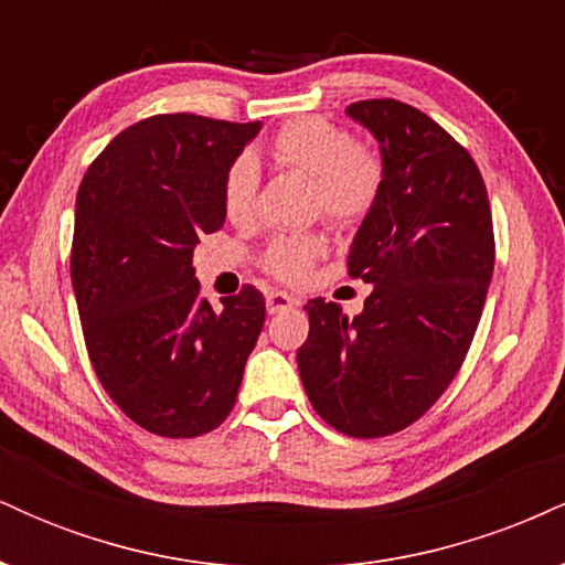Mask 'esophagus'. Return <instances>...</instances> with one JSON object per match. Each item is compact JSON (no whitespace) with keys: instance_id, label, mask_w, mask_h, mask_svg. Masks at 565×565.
Listing matches in <instances>:
<instances>
[{"instance_id":"34e87169","label":"esophagus","mask_w":565,"mask_h":565,"mask_svg":"<svg viewBox=\"0 0 565 565\" xmlns=\"http://www.w3.org/2000/svg\"><path fill=\"white\" fill-rule=\"evenodd\" d=\"M265 302H268V313H278V310L295 308V305H297L295 297L287 295V291H268Z\"/></svg>"}]
</instances>
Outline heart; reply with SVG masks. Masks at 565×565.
Instances as JSON below:
<instances>
[{"instance_id":"heart-1","label":"heart","mask_w":565,"mask_h":565,"mask_svg":"<svg viewBox=\"0 0 565 565\" xmlns=\"http://www.w3.org/2000/svg\"><path fill=\"white\" fill-rule=\"evenodd\" d=\"M270 157L284 170L313 183V210L334 225H359L380 204L387 180V161L377 142L355 138L327 119H295L270 140ZM223 212L233 225H246L255 215L257 164L236 157L220 188ZM327 252L321 233H287L265 246L263 268L278 281L300 284Z\"/></svg>"}]
</instances>
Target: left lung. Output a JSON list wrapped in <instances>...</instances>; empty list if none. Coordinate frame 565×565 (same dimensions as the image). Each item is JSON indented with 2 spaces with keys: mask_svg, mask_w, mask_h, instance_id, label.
Instances as JSON below:
<instances>
[{
  "mask_svg": "<svg viewBox=\"0 0 565 565\" xmlns=\"http://www.w3.org/2000/svg\"><path fill=\"white\" fill-rule=\"evenodd\" d=\"M387 161L380 204L361 223L348 276L374 284L355 319L308 300L300 380L319 417L350 438L414 425L462 369L494 274L483 174L438 121L393 97L350 103Z\"/></svg>",
  "mask_w": 565,
  "mask_h": 565,
  "instance_id": "left-lung-1",
  "label": "left lung"
}]
</instances>
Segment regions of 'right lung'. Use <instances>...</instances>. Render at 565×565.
<instances>
[{"instance_id": "1", "label": "right lung", "mask_w": 565, "mask_h": 565, "mask_svg": "<svg viewBox=\"0 0 565 565\" xmlns=\"http://www.w3.org/2000/svg\"><path fill=\"white\" fill-rule=\"evenodd\" d=\"M260 121L157 114L121 129L76 193L71 284L103 391L142 430L196 438L225 423L265 323L244 284L212 308L193 278L223 228L225 170Z\"/></svg>"}]
</instances>
